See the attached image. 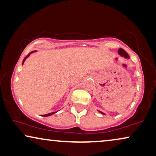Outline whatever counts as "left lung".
<instances>
[{
	"label": "left lung",
	"mask_w": 156,
	"mask_h": 156,
	"mask_svg": "<svg viewBox=\"0 0 156 156\" xmlns=\"http://www.w3.org/2000/svg\"><path fill=\"white\" fill-rule=\"evenodd\" d=\"M118 54H119L121 56L124 57L125 58H128V59L129 58V56L128 55V54H127L126 52L125 51L124 49H122V48H119V49H118ZM98 111L99 112H100L101 114H102V115H105V114L104 112H101L100 110H98Z\"/></svg>",
	"instance_id": "left-lung-1"
}]
</instances>
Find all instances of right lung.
Here are the masks:
<instances>
[{
  "instance_id": "1",
  "label": "right lung",
  "mask_w": 156,
  "mask_h": 156,
  "mask_svg": "<svg viewBox=\"0 0 156 156\" xmlns=\"http://www.w3.org/2000/svg\"><path fill=\"white\" fill-rule=\"evenodd\" d=\"M37 51H31L30 52V53H29V54H28V55L27 56H25V58H24V59H23V63H22V64H24V62H25V60L26 59H27L28 57H29L30 56V54H32V53H34V52H36ZM57 112H51V113H49V114H47V115H42V117H49V116H51V115H54V114H55V113H56Z\"/></svg>"
}]
</instances>
